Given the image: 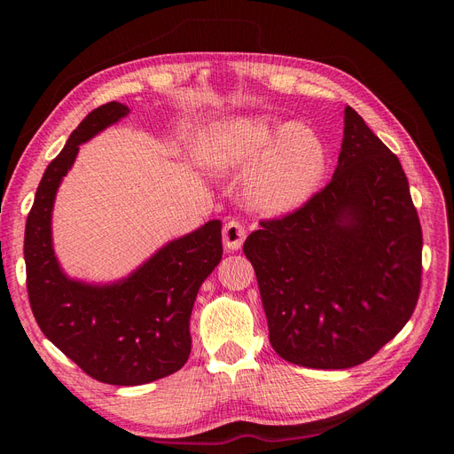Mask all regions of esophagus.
Segmentation results:
<instances>
[{
  "label": "esophagus",
  "mask_w": 454,
  "mask_h": 454,
  "mask_svg": "<svg viewBox=\"0 0 454 454\" xmlns=\"http://www.w3.org/2000/svg\"><path fill=\"white\" fill-rule=\"evenodd\" d=\"M246 239V229L237 219H229L223 225V244L227 250L237 252Z\"/></svg>",
  "instance_id": "obj_1"
}]
</instances>
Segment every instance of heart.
I'll return each mask as SVG.
<instances>
[{"label": "heart", "instance_id": "b5f03b06", "mask_svg": "<svg viewBox=\"0 0 454 454\" xmlns=\"http://www.w3.org/2000/svg\"><path fill=\"white\" fill-rule=\"evenodd\" d=\"M204 157L212 168H250L244 197L263 214L290 212L303 202L324 168L320 142L305 130L290 127L280 134L267 119L239 117L215 127L204 142Z\"/></svg>", "mask_w": 454, "mask_h": 454}]
</instances>
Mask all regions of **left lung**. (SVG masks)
Masks as SVG:
<instances>
[{
	"label": "left lung",
	"instance_id": "left-lung-1",
	"mask_svg": "<svg viewBox=\"0 0 454 454\" xmlns=\"http://www.w3.org/2000/svg\"><path fill=\"white\" fill-rule=\"evenodd\" d=\"M259 225L244 254L286 362L360 365L409 322L422 277L419 214L400 159L350 106L332 182Z\"/></svg>",
	"mask_w": 454,
	"mask_h": 454
}]
</instances>
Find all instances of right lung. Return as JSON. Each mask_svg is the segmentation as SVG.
Here are the masks:
<instances>
[{"label": "right lung", "instance_id": "1", "mask_svg": "<svg viewBox=\"0 0 454 454\" xmlns=\"http://www.w3.org/2000/svg\"><path fill=\"white\" fill-rule=\"evenodd\" d=\"M129 112L107 102L79 122L41 177L24 232L26 286L39 329L89 377L115 387L145 384L185 365L199 287L223 255L222 222L212 219L114 284L72 280L60 269L51 232L59 185L79 145Z\"/></svg>", "mask_w": 454, "mask_h": 454}]
</instances>
